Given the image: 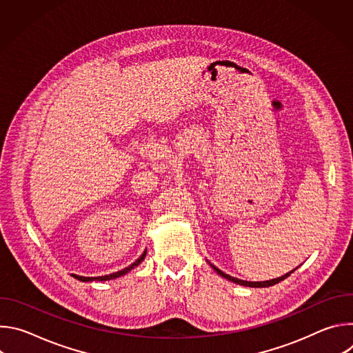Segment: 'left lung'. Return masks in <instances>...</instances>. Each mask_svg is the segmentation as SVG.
I'll return each instance as SVG.
<instances>
[{"label": "left lung", "instance_id": "left-lung-1", "mask_svg": "<svg viewBox=\"0 0 353 353\" xmlns=\"http://www.w3.org/2000/svg\"><path fill=\"white\" fill-rule=\"evenodd\" d=\"M210 263V261H208ZM210 265L221 275V276H223V278H226V279H229V281H232V282H234V283H239V285H243V286H250V288H268V286H272V285H275V283H278V282H281V281H283L285 278H288L293 271H296V268L293 270V271H290V272H288V274H285V275H282V276H279V278H275V279H271V281H264V282H248V281H243V279H237V278H234V276H230V275H228V274H225V272H222L219 268H216L214 264H211L210 263Z\"/></svg>", "mask_w": 353, "mask_h": 353}]
</instances>
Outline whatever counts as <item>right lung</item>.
Returning <instances> with one entry per match:
<instances>
[{
	"label": "right lung",
	"mask_w": 353,
	"mask_h": 353,
	"mask_svg": "<svg viewBox=\"0 0 353 353\" xmlns=\"http://www.w3.org/2000/svg\"><path fill=\"white\" fill-rule=\"evenodd\" d=\"M145 256H146V251H143L142 256H141L135 263H132L130 267H127V268H124V270H121V271L113 272V274H110V275H105V276H92V278H90V276H79V275L72 274V276H74V278H77L78 281H82V282H92V281H110V279H116V278H119V276L125 275L127 272H130V271H131V270H134L135 267H138V265L143 261Z\"/></svg>",
	"instance_id": "add662e5"
}]
</instances>
